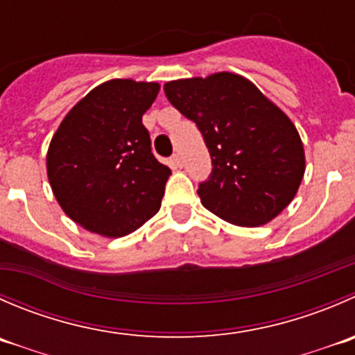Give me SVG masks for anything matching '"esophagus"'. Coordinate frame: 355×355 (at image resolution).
Masks as SVG:
<instances>
[{"label":"esophagus","instance_id":"obj_1","mask_svg":"<svg viewBox=\"0 0 355 355\" xmlns=\"http://www.w3.org/2000/svg\"><path fill=\"white\" fill-rule=\"evenodd\" d=\"M170 164H171V168H173V170H178V168L184 166V159H182L180 154H175V156L170 159Z\"/></svg>","mask_w":355,"mask_h":355}]
</instances>
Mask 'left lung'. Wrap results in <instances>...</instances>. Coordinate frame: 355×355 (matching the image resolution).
<instances>
[{
	"label": "left lung",
	"mask_w": 355,
	"mask_h": 355,
	"mask_svg": "<svg viewBox=\"0 0 355 355\" xmlns=\"http://www.w3.org/2000/svg\"><path fill=\"white\" fill-rule=\"evenodd\" d=\"M175 109L198 125L213 170L199 184L202 206L225 222L260 227L297 196L304 144L291 119L250 79L234 72L164 85Z\"/></svg>",
	"instance_id": "1"
}]
</instances>
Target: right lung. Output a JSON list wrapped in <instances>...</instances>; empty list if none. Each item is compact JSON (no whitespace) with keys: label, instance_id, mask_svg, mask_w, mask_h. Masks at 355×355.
<instances>
[{"label":"right lung","instance_id":"1","mask_svg":"<svg viewBox=\"0 0 355 355\" xmlns=\"http://www.w3.org/2000/svg\"><path fill=\"white\" fill-rule=\"evenodd\" d=\"M159 83L111 79L62 119L46 153L55 199L83 229L104 237L132 234L161 208L171 170L150 153L142 116Z\"/></svg>","mask_w":355,"mask_h":355}]
</instances>
